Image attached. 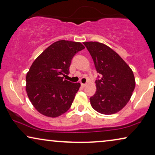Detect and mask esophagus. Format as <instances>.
I'll return each mask as SVG.
<instances>
[{
	"label": "esophagus",
	"instance_id": "obj_1",
	"mask_svg": "<svg viewBox=\"0 0 155 155\" xmlns=\"http://www.w3.org/2000/svg\"><path fill=\"white\" fill-rule=\"evenodd\" d=\"M81 86L82 87H86V84L82 83V84H81Z\"/></svg>",
	"mask_w": 155,
	"mask_h": 155
}]
</instances>
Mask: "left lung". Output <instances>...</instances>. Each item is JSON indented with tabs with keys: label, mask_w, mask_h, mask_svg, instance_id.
<instances>
[{
	"label": "left lung",
	"mask_w": 155,
	"mask_h": 155,
	"mask_svg": "<svg viewBox=\"0 0 155 155\" xmlns=\"http://www.w3.org/2000/svg\"><path fill=\"white\" fill-rule=\"evenodd\" d=\"M100 77L96 80L97 91L90 97L93 109L109 115L117 113L127 104L135 89L132 70L121 57L105 44L84 42Z\"/></svg>",
	"instance_id": "8db88e82"
}]
</instances>
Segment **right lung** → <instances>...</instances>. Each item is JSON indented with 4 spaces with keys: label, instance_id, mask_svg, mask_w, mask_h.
Returning a JSON list of instances; mask_svg holds the SVG:
<instances>
[{
    "label": "right lung",
    "instance_id": "obj_1",
    "mask_svg": "<svg viewBox=\"0 0 155 155\" xmlns=\"http://www.w3.org/2000/svg\"><path fill=\"white\" fill-rule=\"evenodd\" d=\"M84 46L80 42L60 41L46 48L31 65L26 76V91L36 109L55 118L71 108L80 84L63 79L72 58Z\"/></svg>",
    "mask_w": 155,
    "mask_h": 155
}]
</instances>
